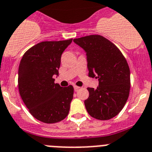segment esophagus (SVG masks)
<instances>
[{
  "mask_svg": "<svg viewBox=\"0 0 152 152\" xmlns=\"http://www.w3.org/2000/svg\"><path fill=\"white\" fill-rule=\"evenodd\" d=\"M74 89H75V91H77V89H79V87L78 86H76V85H75V86H74Z\"/></svg>",
  "mask_w": 152,
  "mask_h": 152,
  "instance_id": "obj_1",
  "label": "esophagus"
}]
</instances>
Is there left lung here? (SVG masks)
<instances>
[{
  "label": "left lung",
  "instance_id": "obj_1",
  "mask_svg": "<svg viewBox=\"0 0 152 152\" xmlns=\"http://www.w3.org/2000/svg\"><path fill=\"white\" fill-rule=\"evenodd\" d=\"M86 52L88 76L98 79L96 89L88 88L85 101L88 113L98 120L118 115L129 96L130 69L126 59L113 43L101 35L74 39Z\"/></svg>",
  "mask_w": 152,
  "mask_h": 152
}]
</instances>
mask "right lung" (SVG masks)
Listing matches in <instances>:
<instances>
[{
    "instance_id": "add662e5",
    "label": "right lung",
    "mask_w": 152,
    "mask_h": 152,
    "mask_svg": "<svg viewBox=\"0 0 152 152\" xmlns=\"http://www.w3.org/2000/svg\"><path fill=\"white\" fill-rule=\"evenodd\" d=\"M72 39L43 41L28 50L18 68V89L29 112L47 124L59 122L69 113L74 88L54 83L61 58Z\"/></svg>"
}]
</instances>
